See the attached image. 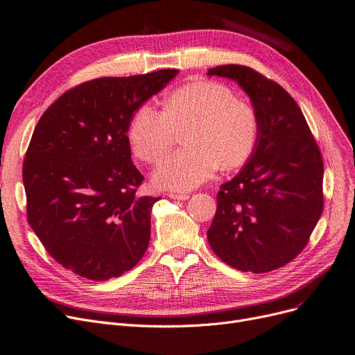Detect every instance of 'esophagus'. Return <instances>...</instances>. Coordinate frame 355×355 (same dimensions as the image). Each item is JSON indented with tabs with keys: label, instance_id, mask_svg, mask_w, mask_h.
<instances>
[{
	"label": "esophagus",
	"instance_id": "1",
	"mask_svg": "<svg viewBox=\"0 0 355 355\" xmlns=\"http://www.w3.org/2000/svg\"><path fill=\"white\" fill-rule=\"evenodd\" d=\"M168 197L172 200H179V201H185L189 198L188 193H168Z\"/></svg>",
	"mask_w": 355,
	"mask_h": 355
}]
</instances>
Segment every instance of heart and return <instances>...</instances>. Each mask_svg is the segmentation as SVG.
I'll return each instance as SVG.
<instances>
[{"label":"heart","mask_w":355,"mask_h":355,"mask_svg":"<svg viewBox=\"0 0 355 355\" xmlns=\"http://www.w3.org/2000/svg\"><path fill=\"white\" fill-rule=\"evenodd\" d=\"M185 132L187 146L157 167L154 185L185 192L209 180L222 164L242 166L252 155L260 135V119L255 107L239 100L226 85L193 82L167 95L163 110L145 103L133 113L129 141L144 163L162 160Z\"/></svg>","instance_id":"obj_1"}]
</instances>
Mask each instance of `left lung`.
Listing matches in <instances>:
<instances>
[{"mask_svg":"<svg viewBox=\"0 0 355 355\" xmlns=\"http://www.w3.org/2000/svg\"><path fill=\"white\" fill-rule=\"evenodd\" d=\"M207 75L234 79L260 119L251 160L223 183L207 232L214 254L241 272L266 273L307 245L323 211V158L295 100L257 70L225 64Z\"/></svg>","mask_w":355,"mask_h":355,"instance_id":"obj_1","label":"left lung"}]
</instances>
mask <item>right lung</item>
<instances>
[{
    "label": "right lung",
    "mask_w": 355,
    "mask_h": 355,
    "mask_svg": "<svg viewBox=\"0 0 355 355\" xmlns=\"http://www.w3.org/2000/svg\"><path fill=\"white\" fill-rule=\"evenodd\" d=\"M178 73L83 82L58 96L36 125L21 172L28 222L73 273L119 277L148 248L151 210L160 198L137 197L144 176L132 163L126 133L137 108Z\"/></svg>",
    "instance_id": "add662e5"
}]
</instances>
